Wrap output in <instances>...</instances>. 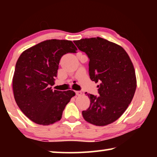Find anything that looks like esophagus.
<instances>
[{"mask_svg":"<svg viewBox=\"0 0 157 157\" xmlns=\"http://www.w3.org/2000/svg\"><path fill=\"white\" fill-rule=\"evenodd\" d=\"M75 94H76L77 95H78V96H80V95H82V92L79 91H76Z\"/></svg>","mask_w":157,"mask_h":157,"instance_id":"1","label":"esophagus"}]
</instances>
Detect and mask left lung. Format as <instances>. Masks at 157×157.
Segmentation results:
<instances>
[{"instance_id":"8db88e82","label":"left lung","mask_w":157,"mask_h":157,"mask_svg":"<svg viewBox=\"0 0 157 157\" xmlns=\"http://www.w3.org/2000/svg\"><path fill=\"white\" fill-rule=\"evenodd\" d=\"M89 58V75L100 96L88 94L90 106L82 111L85 121L96 126L113 123L126 111L136 89L134 65L123 47L101 37L74 41Z\"/></svg>"}]
</instances>
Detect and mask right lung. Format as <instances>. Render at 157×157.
Here are the masks:
<instances>
[{
    "label": "right lung",
    "mask_w": 157,
    "mask_h": 157,
    "mask_svg": "<svg viewBox=\"0 0 157 157\" xmlns=\"http://www.w3.org/2000/svg\"><path fill=\"white\" fill-rule=\"evenodd\" d=\"M71 41L50 39L23 51L16 63L12 80L16 102L34 123L49 125L61 120L63 111L75 93L54 90L61 57L76 52Z\"/></svg>",
    "instance_id": "add662e5"
}]
</instances>
